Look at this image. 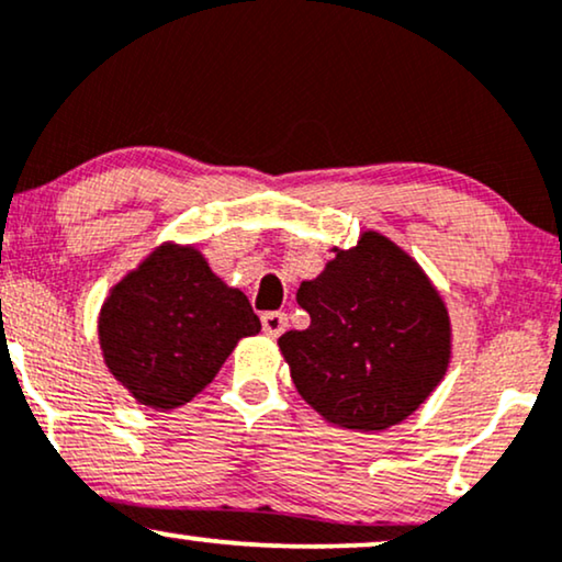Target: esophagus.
Returning <instances> with one entry per match:
<instances>
[{
    "label": "esophagus",
    "instance_id": "esophagus-1",
    "mask_svg": "<svg viewBox=\"0 0 562 562\" xmlns=\"http://www.w3.org/2000/svg\"><path fill=\"white\" fill-rule=\"evenodd\" d=\"M261 328L267 336H280L288 328V316L282 311H269L261 316Z\"/></svg>",
    "mask_w": 562,
    "mask_h": 562
}]
</instances>
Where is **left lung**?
Returning <instances> with one entry per match:
<instances>
[{"label":"left lung","instance_id":"1","mask_svg":"<svg viewBox=\"0 0 562 562\" xmlns=\"http://www.w3.org/2000/svg\"><path fill=\"white\" fill-rule=\"evenodd\" d=\"M301 282L305 331L280 336L297 393L328 424L383 431L414 414L452 355L447 305L424 269L391 238L364 231Z\"/></svg>","mask_w":562,"mask_h":562}]
</instances>
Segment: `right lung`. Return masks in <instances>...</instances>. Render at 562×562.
Segmentation results:
<instances>
[{"label":"right lung","mask_w":562,"mask_h":562,"mask_svg":"<svg viewBox=\"0 0 562 562\" xmlns=\"http://www.w3.org/2000/svg\"><path fill=\"white\" fill-rule=\"evenodd\" d=\"M259 318L194 246L161 244L110 290L97 331L108 370L140 406L190 403Z\"/></svg>","instance_id":"1"}]
</instances>
